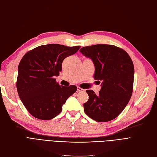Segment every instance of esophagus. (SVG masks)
Here are the masks:
<instances>
[{
    "label": "esophagus",
    "mask_w": 157,
    "mask_h": 157,
    "mask_svg": "<svg viewBox=\"0 0 157 157\" xmlns=\"http://www.w3.org/2000/svg\"><path fill=\"white\" fill-rule=\"evenodd\" d=\"M77 91H78V92H84V91H85V89H82V88H81V87H77Z\"/></svg>",
    "instance_id": "esophagus-1"
}]
</instances>
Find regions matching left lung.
<instances>
[{"label":"left lung","mask_w":157,"mask_h":157,"mask_svg":"<svg viewBox=\"0 0 157 157\" xmlns=\"http://www.w3.org/2000/svg\"><path fill=\"white\" fill-rule=\"evenodd\" d=\"M80 52L94 63V79L102 81L98 94L87 90L89 100L84 112L98 122H108L123 112L132 97L134 68L124 49L113 45L96 44L83 47Z\"/></svg>","instance_id":"1"}]
</instances>
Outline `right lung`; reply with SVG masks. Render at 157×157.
I'll return each mask as SVG.
<instances>
[{
    "label": "right lung",
    "instance_id": "obj_1",
    "mask_svg": "<svg viewBox=\"0 0 157 157\" xmlns=\"http://www.w3.org/2000/svg\"><path fill=\"white\" fill-rule=\"evenodd\" d=\"M80 45H42L24 55L18 67L16 87L25 107L33 117L50 120L77 90L75 85L63 87L54 78L62 71L63 60L76 53Z\"/></svg>",
    "mask_w": 157,
    "mask_h": 157
}]
</instances>
